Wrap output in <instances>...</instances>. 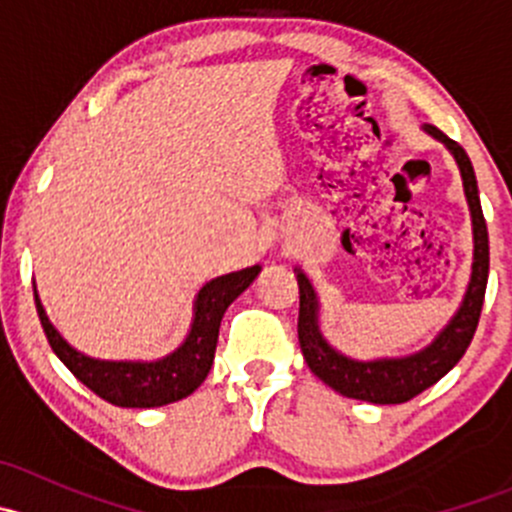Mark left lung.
<instances>
[{
    "label": "left lung",
    "mask_w": 512,
    "mask_h": 512,
    "mask_svg": "<svg viewBox=\"0 0 512 512\" xmlns=\"http://www.w3.org/2000/svg\"><path fill=\"white\" fill-rule=\"evenodd\" d=\"M423 131L436 138V141H441L456 160L473 223L471 280H468L461 307L456 309L451 322L433 337V342L423 347L421 352L409 356H384V359L371 361L352 359V356L337 352L319 329V297L314 292L312 282L299 267H294L299 285L297 334L304 361L312 369V374L319 376L327 386H332L334 391L349 396V399L369 401V404H404V401H411L421 391H426L428 386L436 384L438 379H443L461 361L473 334H476L485 285H488V227H485L483 210H480L478 183L471 158L466 156V151L456 141H451L436 126L426 123Z\"/></svg>",
    "instance_id": "1"
}]
</instances>
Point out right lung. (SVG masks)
Returning a JSON list of instances; mask_svg holds the SVG:
<instances>
[{
    "label": "right lung",
    "mask_w": 512,
    "mask_h": 512,
    "mask_svg": "<svg viewBox=\"0 0 512 512\" xmlns=\"http://www.w3.org/2000/svg\"><path fill=\"white\" fill-rule=\"evenodd\" d=\"M260 270V265H252L205 282L195 297L188 337L175 352L156 361H108L86 356L56 332V327L46 317L36 287L34 302L51 349L81 384L89 386L96 396L113 406L156 409V406L185 399L203 384L213 366L225 309L255 282Z\"/></svg>",
    "instance_id": "add662e5"
}]
</instances>
